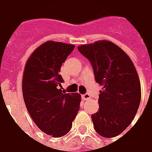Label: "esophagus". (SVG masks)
Returning <instances> with one entry per match:
<instances>
[{"instance_id": "esophagus-1", "label": "esophagus", "mask_w": 152, "mask_h": 152, "mask_svg": "<svg viewBox=\"0 0 152 152\" xmlns=\"http://www.w3.org/2000/svg\"><path fill=\"white\" fill-rule=\"evenodd\" d=\"M82 99H83V100H88V99H91V97H90V95L88 94H85L82 95Z\"/></svg>"}]
</instances>
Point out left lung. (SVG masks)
I'll use <instances>...</instances> for the list:
<instances>
[{
    "label": "left lung",
    "instance_id": "8db88e82",
    "mask_svg": "<svg viewBox=\"0 0 152 152\" xmlns=\"http://www.w3.org/2000/svg\"><path fill=\"white\" fill-rule=\"evenodd\" d=\"M91 63L95 81L102 86L97 113L91 115L94 129L105 138L119 135L130 126L140 105V82L130 57L107 40L78 47Z\"/></svg>",
    "mask_w": 152,
    "mask_h": 152
}]
</instances>
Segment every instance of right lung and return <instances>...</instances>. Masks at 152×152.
Segmentation results:
<instances>
[{"instance_id": "right-lung-1", "label": "right lung", "mask_w": 152, "mask_h": 152, "mask_svg": "<svg viewBox=\"0 0 152 152\" xmlns=\"http://www.w3.org/2000/svg\"><path fill=\"white\" fill-rule=\"evenodd\" d=\"M75 46L48 41L29 57L22 77L27 111L41 131L53 137L66 135L79 110L81 95L63 90L60 69Z\"/></svg>"}]
</instances>
